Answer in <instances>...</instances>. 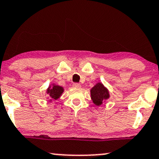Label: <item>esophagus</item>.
<instances>
[{"label": "esophagus", "mask_w": 159, "mask_h": 159, "mask_svg": "<svg viewBox=\"0 0 159 159\" xmlns=\"http://www.w3.org/2000/svg\"><path fill=\"white\" fill-rule=\"evenodd\" d=\"M73 87H75V88H80L81 87V84H78V83H75V84H73Z\"/></svg>", "instance_id": "1"}]
</instances>
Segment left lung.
<instances>
[{
    "label": "left lung",
    "mask_w": 159,
    "mask_h": 159,
    "mask_svg": "<svg viewBox=\"0 0 159 159\" xmlns=\"http://www.w3.org/2000/svg\"><path fill=\"white\" fill-rule=\"evenodd\" d=\"M91 98L93 102L96 106H101L105 100L110 98V93L108 89L103 85L102 83H97L90 89Z\"/></svg>",
    "instance_id": "8db88e82"
}]
</instances>
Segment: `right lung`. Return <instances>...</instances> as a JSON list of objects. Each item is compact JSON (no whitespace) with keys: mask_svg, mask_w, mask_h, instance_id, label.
Listing matches in <instances>:
<instances>
[{"mask_svg":"<svg viewBox=\"0 0 159 159\" xmlns=\"http://www.w3.org/2000/svg\"><path fill=\"white\" fill-rule=\"evenodd\" d=\"M63 93H64V88L61 86L55 84L49 86L48 89H47V94L48 95L49 102H51L53 100H57L60 98Z\"/></svg>","mask_w":159,"mask_h":159,"instance_id":"obj_1","label":"right lung"}]
</instances>
